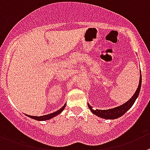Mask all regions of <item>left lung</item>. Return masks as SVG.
<instances>
[{
	"instance_id": "obj_1",
	"label": "left lung",
	"mask_w": 150,
	"mask_h": 150,
	"mask_svg": "<svg viewBox=\"0 0 150 150\" xmlns=\"http://www.w3.org/2000/svg\"><path fill=\"white\" fill-rule=\"evenodd\" d=\"M141 87H142V75H140V80H139V85H138V88H137L136 91L134 93V95L132 96V98L130 99L127 101V102H125V104H123L122 105H120L119 107H116V108H112V109L109 110H93V107H91L89 104L88 103V108H90L91 112L93 114L96 115L97 116L102 118V119H118L119 117L122 116L133 105V104L135 103V100L138 98V95H139V93H140Z\"/></svg>"
}]
</instances>
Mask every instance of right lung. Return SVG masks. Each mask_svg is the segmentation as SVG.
<instances>
[{"label": "right lung", "instance_id": "1", "mask_svg": "<svg viewBox=\"0 0 150 150\" xmlns=\"http://www.w3.org/2000/svg\"><path fill=\"white\" fill-rule=\"evenodd\" d=\"M65 105H66V104H65V105H64V106L62 107V108H61L59 110H58L55 111V112H51V113H50V114H48V115H41V116H34V115H26L27 116L30 117V118H31V119H35V120H38V121L48 120V119H52V118L55 117L56 115H59V113H61V112H62V111L64 110V108H65Z\"/></svg>", "mask_w": 150, "mask_h": 150}]
</instances>
